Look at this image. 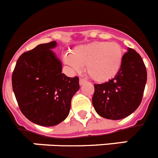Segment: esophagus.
I'll return each mask as SVG.
<instances>
[{
    "label": "esophagus",
    "mask_w": 158,
    "mask_h": 158,
    "mask_svg": "<svg viewBox=\"0 0 158 158\" xmlns=\"http://www.w3.org/2000/svg\"><path fill=\"white\" fill-rule=\"evenodd\" d=\"M85 82H86L85 79H84V78H80V80H79V84H80V85H84Z\"/></svg>",
    "instance_id": "esophagus-1"
}]
</instances>
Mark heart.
<instances>
[{"mask_svg":"<svg viewBox=\"0 0 158 158\" xmlns=\"http://www.w3.org/2000/svg\"><path fill=\"white\" fill-rule=\"evenodd\" d=\"M123 50L115 42H93L77 46L63 61L71 70L80 71L85 65L87 74L96 82H107L117 76L123 62Z\"/></svg>","mask_w":158,"mask_h":158,"instance_id":"b5f03b06","label":"heart"}]
</instances>
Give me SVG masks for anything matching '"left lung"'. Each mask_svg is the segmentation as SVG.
<instances>
[{
  "label": "left lung",
  "instance_id": "8db88e82",
  "mask_svg": "<svg viewBox=\"0 0 158 158\" xmlns=\"http://www.w3.org/2000/svg\"><path fill=\"white\" fill-rule=\"evenodd\" d=\"M146 80L143 60L135 50L128 48L117 76L105 83L94 85L93 105L97 114L113 120L132 114L142 102Z\"/></svg>",
  "mask_w": 158,
  "mask_h": 158
}]
</instances>
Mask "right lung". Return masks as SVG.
<instances>
[{
	"instance_id": "right-lung-1",
	"label": "right lung",
	"mask_w": 158,
	"mask_h": 158,
	"mask_svg": "<svg viewBox=\"0 0 158 158\" xmlns=\"http://www.w3.org/2000/svg\"><path fill=\"white\" fill-rule=\"evenodd\" d=\"M56 41L40 44L20 55L12 77L19 109L31 122L52 127L65 120L79 78L62 73V62L51 50Z\"/></svg>"
}]
</instances>
